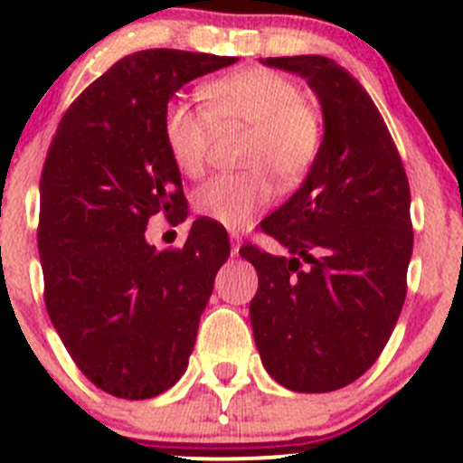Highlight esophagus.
<instances>
[{
	"mask_svg": "<svg viewBox=\"0 0 463 463\" xmlns=\"http://www.w3.org/2000/svg\"><path fill=\"white\" fill-rule=\"evenodd\" d=\"M231 241H232V255H237L240 253V246H241L240 232H231Z\"/></svg>",
	"mask_w": 463,
	"mask_h": 463,
	"instance_id": "1",
	"label": "esophagus"
}]
</instances>
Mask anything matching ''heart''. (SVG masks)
<instances>
[{"label": "heart", "mask_w": 463, "mask_h": 463, "mask_svg": "<svg viewBox=\"0 0 463 463\" xmlns=\"http://www.w3.org/2000/svg\"><path fill=\"white\" fill-rule=\"evenodd\" d=\"M205 105L176 96L163 114V138L181 175L199 176L217 134L246 129L237 175H217L193 194L202 217L228 228L244 226L273 197V184L296 188L322 147L320 111L302 89L270 69L228 73L203 89Z\"/></svg>", "instance_id": "heart-1"}]
</instances>
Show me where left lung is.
Returning <instances> with one entry per match:
<instances>
[{
    "instance_id": "1",
    "label": "left lung",
    "mask_w": 463,
    "mask_h": 463,
    "mask_svg": "<svg viewBox=\"0 0 463 463\" xmlns=\"http://www.w3.org/2000/svg\"><path fill=\"white\" fill-rule=\"evenodd\" d=\"M318 93L325 138L305 184L261 222L288 250L240 249L258 270L250 300L266 372L293 392H331L385 349L408 293L410 184L392 134L361 82L325 55L266 58Z\"/></svg>"
}]
</instances>
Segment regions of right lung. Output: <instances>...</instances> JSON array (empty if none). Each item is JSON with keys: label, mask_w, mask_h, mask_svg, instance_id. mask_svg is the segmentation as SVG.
I'll return each instance as SVG.
<instances>
[{"label": "right lung", "mask_w": 463, "mask_h": 463, "mask_svg": "<svg viewBox=\"0 0 463 463\" xmlns=\"http://www.w3.org/2000/svg\"><path fill=\"white\" fill-rule=\"evenodd\" d=\"M237 58L147 49L125 55L71 102L40 179L44 305L78 370L102 392L143 401L188 367L228 235L197 219L181 249L145 241L154 214L188 202L163 138L179 87Z\"/></svg>", "instance_id": "right-lung-1"}]
</instances>
